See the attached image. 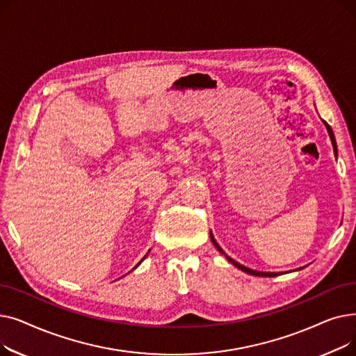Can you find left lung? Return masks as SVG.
I'll return each mask as SVG.
<instances>
[{"mask_svg":"<svg viewBox=\"0 0 356 356\" xmlns=\"http://www.w3.org/2000/svg\"><path fill=\"white\" fill-rule=\"evenodd\" d=\"M323 124H325V127H326V129H327V133H329V137H330V140H332V144H333V148L336 149V141H334V136H333V131H332V128H330V125L326 122V121H323ZM211 239H212V242H213V245L216 247V250L219 251V252H222L223 255L227 257V259L229 261L231 264H234L235 267H238L239 270H242L244 273H247V274H252V275H258V277H275L277 275V273H263V271H255V270H251V268H248V267H244V266H241L239 263H236V261H234L231 257H228L225 252H223V250L218 245V242H216V239L213 238V235H212V232H211Z\"/></svg>","mask_w":356,"mask_h":356,"instance_id":"8db88e82","label":"left lung"}]
</instances>
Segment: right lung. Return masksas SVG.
I'll use <instances>...</instances> for the list:
<instances>
[{"mask_svg": "<svg viewBox=\"0 0 356 356\" xmlns=\"http://www.w3.org/2000/svg\"><path fill=\"white\" fill-rule=\"evenodd\" d=\"M145 257H147V255H145ZM145 257H144V258H145ZM144 258H143V259H144ZM143 259H141V261H143ZM141 261H140V263H138V264H137V266H136V267H134V268H137V267H138V266H140V264H141Z\"/></svg>", "mask_w": 356, "mask_h": 356, "instance_id": "add662e5", "label": "right lung"}]
</instances>
